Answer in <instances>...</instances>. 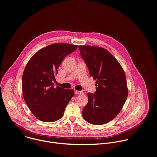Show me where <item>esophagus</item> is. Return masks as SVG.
Returning <instances> with one entry per match:
<instances>
[{
  "instance_id": "esophagus-1",
  "label": "esophagus",
  "mask_w": 157,
  "mask_h": 157,
  "mask_svg": "<svg viewBox=\"0 0 157 157\" xmlns=\"http://www.w3.org/2000/svg\"><path fill=\"white\" fill-rule=\"evenodd\" d=\"M75 94L76 95H78V94H83L82 92L81 91H78V90H75Z\"/></svg>"
}]
</instances>
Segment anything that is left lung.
Listing matches in <instances>:
<instances>
[{
	"mask_svg": "<svg viewBox=\"0 0 157 157\" xmlns=\"http://www.w3.org/2000/svg\"><path fill=\"white\" fill-rule=\"evenodd\" d=\"M81 57L96 80V92L88 94L89 101L82 111L87 122L97 125L107 124L122 109L128 96L124 69L106 49L90 45L78 46Z\"/></svg>",
	"mask_w": 157,
	"mask_h": 157,
	"instance_id": "left-lung-1",
	"label": "left lung"
}]
</instances>
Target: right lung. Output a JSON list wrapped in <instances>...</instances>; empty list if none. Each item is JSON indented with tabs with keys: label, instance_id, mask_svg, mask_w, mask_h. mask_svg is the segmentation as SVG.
<instances>
[{
	"label": "right lung",
	"instance_id": "obj_1",
	"mask_svg": "<svg viewBox=\"0 0 157 157\" xmlns=\"http://www.w3.org/2000/svg\"><path fill=\"white\" fill-rule=\"evenodd\" d=\"M77 45L57 43L37 52L29 60L22 75V94L30 112L44 122L60 119L68 103L74 95L73 89L54 86L57 68L63 59Z\"/></svg>",
	"mask_w": 157,
	"mask_h": 157
}]
</instances>
